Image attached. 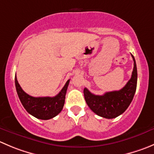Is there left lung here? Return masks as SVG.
<instances>
[{"mask_svg": "<svg viewBox=\"0 0 154 154\" xmlns=\"http://www.w3.org/2000/svg\"><path fill=\"white\" fill-rule=\"evenodd\" d=\"M134 68L132 77L126 86L119 91H112L103 95L91 93L86 88L83 90L84 98L89 108L95 113L107 119L118 117L123 113L133 99L137 87V67L134 56Z\"/></svg>", "mask_w": 154, "mask_h": 154, "instance_id": "obj_1", "label": "left lung"}]
</instances>
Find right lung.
<instances>
[{"label": "right lung", "instance_id": "1", "mask_svg": "<svg viewBox=\"0 0 154 154\" xmlns=\"http://www.w3.org/2000/svg\"><path fill=\"white\" fill-rule=\"evenodd\" d=\"M70 80L66 82L62 90L54 97H33L24 92L15 77L16 92L25 110L40 120H50L57 116L63 108L65 95Z\"/></svg>", "mask_w": 154, "mask_h": 154}]
</instances>
